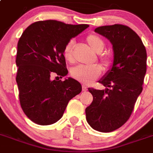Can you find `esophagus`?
Masks as SVG:
<instances>
[{"label":"esophagus","instance_id":"obj_1","mask_svg":"<svg viewBox=\"0 0 153 153\" xmlns=\"http://www.w3.org/2000/svg\"><path fill=\"white\" fill-rule=\"evenodd\" d=\"M87 91H88V88L86 86H85V85H82V91L85 92Z\"/></svg>","mask_w":153,"mask_h":153}]
</instances>
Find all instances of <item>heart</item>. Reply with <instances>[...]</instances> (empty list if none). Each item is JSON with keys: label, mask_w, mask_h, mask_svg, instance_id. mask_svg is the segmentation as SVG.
<instances>
[{"label": "heart", "mask_w": 153, "mask_h": 153, "mask_svg": "<svg viewBox=\"0 0 153 153\" xmlns=\"http://www.w3.org/2000/svg\"><path fill=\"white\" fill-rule=\"evenodd\" d=\"M86 41L90 48L94 52L100 53L105 48V42L100 36L94 34H91L86 38ZM75 41L71 40L68 41L63 50L64 58L68 62H74V48H75ZM99 59L104 68H108L111 66L113 59L110 53H103L99 56ZM102 72V68L99 65H94L92 66H77L72 68L71 71V75L74 79L79 81L81 84L89 85L94 82L97 78L100 77Z\"/></svg>", "instance_id": "obj_1"}]
</instances>
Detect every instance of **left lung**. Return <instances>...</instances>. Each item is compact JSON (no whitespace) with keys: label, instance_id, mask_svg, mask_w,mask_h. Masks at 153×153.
Here are the masks:
<instances>
[{"label":"left lung","instance_id":"1","mask_svg":"<svg viewBox=\"0 0 153 153\" xmlns=\"http://www.w3.org/2000/svg\"><path fill=\"white\" fill-rule=\"evenodd\" d=\"M95 31L112 43L114 61L110 71L100 81L106 89H88L93 102L85 113L91 128L107 133L122 127L131 115L143 91L147 56L140 38L127 25H105Z\"/></svg>","mask_w":153,"mask_h":153}]
</instances>
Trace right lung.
Wrapping results in <instances>:
<instances>
[{
    "instance_id": "add662e5",
    "label": "right lung",
    "mask_w": 153,
    "mask_h": 153,
    "mask_svg": "<svg viewBox=\"0 0 153 153\" xmlns=\"http://www.w3.org/2000/svg\"><path fill=\"white\" fill-rule=\"evenodd\" d=\"M88 27L38 21L30 25L19 40L16 59L19 97L24 113L35 124L49 125L59 121L70 100L81 93L78 81L53 80L52 75L62 78L68 74L64 48Z\"/></svg>"
}]
</instances>
